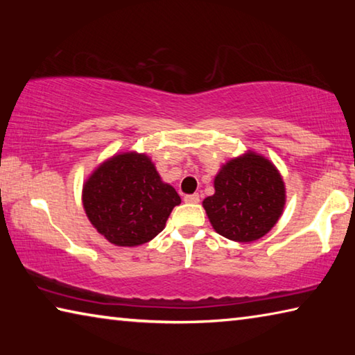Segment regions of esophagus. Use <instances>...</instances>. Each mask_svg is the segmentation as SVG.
<instances>
[{"label": "esophagus", "instance_id": "esophagus-1", "mask_svg": "<svg viewBox=\"0 0 355 355\" xmlns=\"http://www.w3.org/2000/svg\"><path fill=\"white\" fill-rule=\"evenodd\" d=\"M183 200L186 203H199L200 197H199V194H188V196L183 197Z\"/></svg>", "mask_w": 355, "mask_h": 355}]
</instances>
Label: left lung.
Here are the masks:
<instances>
[{"label": "left lung", "mask_w": 355, "mask_h": 355, "mask_svg": "<svg viewBox=\"0 0 355 355\" xmlns=\"http://www.w3.org/2000/svg\"><path fill=\"white\" fill-rule=\"evenodd\" d=\"M213 196L203 200L219 235L250 243L271 230L285 205V186L277 169L255 153L232 159L214 178Z\"/></svg>", "instance_id": "1"}]
</instances>
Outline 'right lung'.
<instances>
[{
	"label": "right lung",
	"instance_id": "1",
	"mask_svg": "<svg viewBox=\"0 0 355 355\" xmlns=\"http://www.w3.org/2000/svg\"><path fill=\"white\" fill-rule=\"evenodd\" d=\"M180 196L161 182L146 155L123 153L101 164L83 189L89 220L116 245L146 244L163 232Z\"/></svg>",
	"mask_w": 355,
	"mask_h": 355
}]
</instances>
